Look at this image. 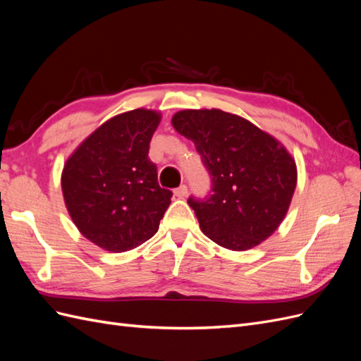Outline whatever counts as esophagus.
Wrapping results in <instances>:
<instances>
[{
  "label": "esophagus",
  "mask_w": 361,
  "mask_h": 361,
  "mask_svg": "<svg viewBox=\"0 0 361 361\" xmlns=\"http://www.w3.org/2000/svg\"><path fill=\"white\" fill-rule=\"evenodd\" d=\"M187 192H188L187 185H180L179 188L174 190V195H176V197H179V199H183L185 195H187Z\"/></svg>",
  "instance_id": "esophagus-1"
}]
</instances>
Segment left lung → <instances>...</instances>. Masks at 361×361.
I'll use <instances>...</instances> for the list:
<instances>
[{"instance_id":"obj_1","label":"left lung","mask_w":361,"mask_h":361,"mask_svg":"<svg viewBox=\"0 0 361 361\" xmlns=\"http://www.w3.org/2000/svg\"><path fill=\"white\" fill-rule=\"evenodd\" d=\"M212 178L204 200H188L202 232L233 251L259 245L285 220L297 187V164L277 138L223 110H182L171 117Z\"/></svg>"}]
</instances>
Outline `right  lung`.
<instances>
[{"label":"right lung","instance_id":"1","mask_svg":"<svg viewBox=\"0 0 361 361\" xmlns=\"http://www.w3.org/2000/svg\"><path fill=\"white\" fill-rule=\"evenodd\" d=\"M161 113L117 114L87 137L64 162V204L80 233L106 251L133 250L158 232L171 203L161 188L149 143Z\"/></svg>","mask_w":361,"mask_h":361}]
</instances>
